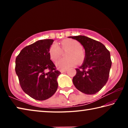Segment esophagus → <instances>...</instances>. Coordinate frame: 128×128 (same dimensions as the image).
Wrapping results in <instances>:
<instances>
[{
    "mask_svg": "<svg viewBox=\"0 0 128 128\" xmlns=\"http://www.w3.org/2000/svg\"><path fill=\"white\" fill-rule=\"evenodd\" d=\"M67 71L66 69V70H62L60 72H61V73H64V72H66Z\"/></svg>",
    "mask_w": 128,
    "mask_h": 128,
    "instance_id": "esophagus-1",
    "label": "esophagus"
}]
</instances>
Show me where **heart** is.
Masks as SVG:
<instances>
[{
    "mask_svg": "<svg viewBox=\"0 0 128 128\" xmlns=\"http://www.w3.org/2000/svg\"><path fill=\"white\" fill-rule=\"evenodd\" d=\"M69 50L66 54L68 58L60 59L56 66L62 70H66L76 66L78 62L81 63L85 58V53L82 49V45L78 41L72 39H66L60 43V47L57 44L52 45L49 50L50 56L52 60L56 61L62 56V51Z\"/></svg>",
    "mask_w": 128,
    "mask_h": 128,
    "instance_id": "obj_1",
    "label": "heart"
}]
</instances>
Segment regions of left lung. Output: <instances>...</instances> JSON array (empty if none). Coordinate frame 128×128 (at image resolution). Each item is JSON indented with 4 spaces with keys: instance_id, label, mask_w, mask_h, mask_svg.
I'll return each instance as SVG.
<instances>
[{
    "instance_id": "8db88e82",
    "label": "left lung",
    "mask_w": 128,
    "mask_h": 128,
    "mask_svg": "<svg viewBox=\"0 0 128 128\" xmlns=\"http://www.w3.org/2000/svg\"><path fill=\"white\" fill-rule=\"evenodd\" d=\"M81 43L85 50L84 62L76 69L73 83L78 90L86 94L99 92L108 80L112 62L110 52L102 43L84 36H69Z\"/></svg>"
}]
</instances>
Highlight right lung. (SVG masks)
Returning <instances> with one entry per match:
<instances>
[{"instance_id": "right-lung-1", "label": "right lung", "mask_w": 128, "mask_h": 128, "mask_svg": "<svg viewBox=\"0 0 128 128\" xmlns=\"http://www.w3.org/2000/svg\"><path fill=\"white\" fill-rule=\"evenodd\" d=\"M53 40H42L24 47L16 59L15 71L22 90L36 100H44L55 94L60 73L50 60Z\"/></svg>"}]
</instances>
